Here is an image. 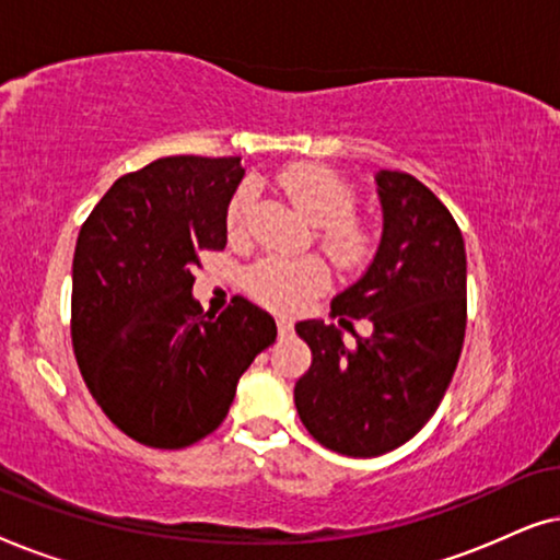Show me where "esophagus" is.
Masks as SVG:
<instances>
[{
    "mask_svg": "<svg viewBox=\"0 0 560 560\" xmlns=\"http://www.w3.org/2000/svg\"><path fill=\"white\" fill-rule=\"evenodd\" d=\"M278 334L280 336H290L293 334V324L288 318H278Z\"/></svg>",
    "mask_w": 560,
    "mask_h": 560,
    "instance_id": "34e87169",
    "label": "esophagus"
}]
</instances>
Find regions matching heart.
<instances>
[{
	"label": "heart",
	"instance_id": "b5f03b06",
	"mask_svg": "<svg viewBox=\"0 0 560 560\" xmlns=\"http://www.w3.org/2000/svg\"><path fill=\"white\" fill-rule=\"evenodd\" d=\"M282 188L293 198V203L316 224L320 249L343 270L359 267L370 255L372 240L362 221L351 217L354 211V190L341 175L324 165H293L282 173ZM252 203V188L242 186L232 196L226 209V229L232 236H240L247 224ZM331 282L328 267L318 257L280 259L262 257L247 270V290L255 301L267 308L290 313L298 311L313 295L324 293Z\"/></svg>",
	"mask_w": 560,
	"mask_h": 560
}]
</instances>
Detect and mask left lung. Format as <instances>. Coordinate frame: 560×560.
<instances>
[{"mask_svg":"<svg viewBox=\"0 0 560 560\" xmlns=\"http://www.w3.org/2000/svg\"><path fill=\"white\" fill-rule=\"evenodd\" d=\"M382 242L370 270L334 298L343 328L370 318L372 336L347 347L324 320L295 331L311 370L295 382V408L320 446L370 458L410 441L446 395L466 334L462 229L431 188L410 173L374 175Z\"/></svg>","mask_w":560,"mask_h":560,"instance_id":"1","label":"left lung"}]
</instances>
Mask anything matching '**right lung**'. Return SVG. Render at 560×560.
I'll use <instances>...</instances> for the list:
<instances>
[{"label": "right lung", "instance_id": "1", "mask_svg": "<svg viewBox=\"0 0 560 560\" xmlns=\"http://www.w3.org/2000/svg\"><path fill=\"white\" fill-rule=\"evenodd\" d=\"M240 158H160L121 175L83 221L71 339L106 418L142 446L186 448L224 423L236 382L278 336L234 295L219 316L194 301L201 252L226 247Z\"/></svg>", "mask_w": 560, "mask_h": 560}]
</instances>
